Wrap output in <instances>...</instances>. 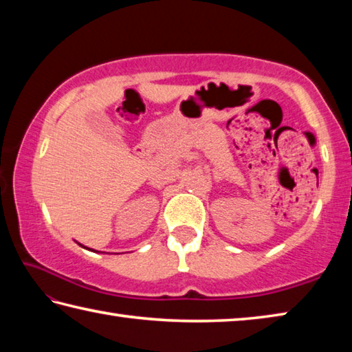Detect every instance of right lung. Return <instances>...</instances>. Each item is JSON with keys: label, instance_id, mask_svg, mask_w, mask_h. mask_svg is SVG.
Segmentation results:
<instances>
[{"label": "right lung", "instance_id": "right-lung-1", "mask_svg": "<svg viewBox=\"0 0 352 352\" xmlns=\"http://www.w3.org/2000/svg\"><path fill=\"white\" fill-rule=\"evenodd\" d=\"M82 248H83V245H82ZM85 249H88V248H85Z\"/></svg>", "mask_w": 352, "mask_h": 352}]
</instances>
